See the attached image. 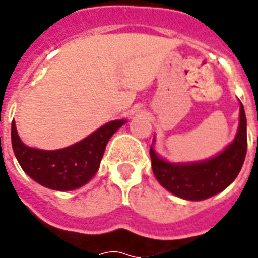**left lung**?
Segmentation results:
<instances>
[{"instance_id":"8db88e82","label":"left lung","mask_w":258,"mask_h":258,"mask_svg":"<svg viewBox=\"0 0 258 258\" xmlns=\"http://www.w3.org/2000/svg\"><path fill=\"white\" fill-rule=\"evenodd\" d=\"M247 151L246 114L240 103L238 134L227 149L210 160L190 164H173L157 156L151 148L152 170L159 184L186 200H203L232 184L243 166Z\"/></svg>"}]
</instances>
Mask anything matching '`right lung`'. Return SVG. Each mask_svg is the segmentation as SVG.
Wrapping results in <instances>:
<instances>
[{"instance_id": "1", "label": "right lung", "mask_w": 258, "mask_h": 258, "mask_svg": "<svg viewBox=\"0 0 258 258\" xmlns=\"http://www.w3.org/2000/svg\"><path fill=\"white\" fill-rule=\"evenodd\" d=\"M116 120L102 125L85 140L59 151H40L20 141L15 121L11 140L15 156L29 177L55 190H72L90 181L99 168L107 141L123 124Z\"/></svg>"}]
</instances>
